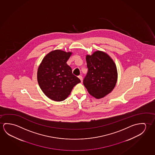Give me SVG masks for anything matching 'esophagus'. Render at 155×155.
Segmentation results:
<instances>
[{
    "label": "esophagus",
    "mask_w": 155,
    "mask_h": 155,
    "mask_svg": "<svg viewBox=\"0 0 155 155\" xmlns=\"http://www.w3.org/2000/svg\"><path fill=\"white\" fill-rule=\"evenodd\" d=\"M78 78H79L80 80H81V82H82V80H83V78H82V77L81 75H80V76H78Z\"/></svg>",
    "instance_id": "1"
}]
</instances>
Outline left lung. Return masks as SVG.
<instances>
[{"label": "left lung", "mask_w": 155, "mask_h": 155, "mask_svg": "<svg viewBox=\"0 0 155 155\" xmlns=\"http://www.w3.org/2000/svg\"><path fill=\"white\" fill-rule=\"evenodd\" d=\"M87 74L84 84L89 93L102 98L113 90L117 80V71L113 59L104 52L97 51L86 56Z\"/></svg>", "instance_id": "left-lung-1"}]
</instances>
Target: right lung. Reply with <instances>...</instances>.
Returning a JSON list of instances; mask_svg holds the SVG:
<instances>
[{
	"label": "right lung",
	"mask_w": 155,
	"mask_h": 155,
	"mask_svg": "<svg viewBox=\"0 0 155 155\" xmlns=\"http://www.w3.org/2000/svg\"><path fill=\"white\" fill-rule=\"evenodd\" d=\"M71 52L57 49L49 52L38 69L37 79L43 93L52 100H64L80 80L66 64Z\"/></svg>",
	"instance_id": "obj_1"
}]
</instances>
